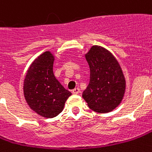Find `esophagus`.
I'll return each mask as SVG.
<instances>
[{"mask_svg":"<svg viewBox=\"0 0 152 152\" xmlns=\"http://www.w3.org/2000/svg\"><path fill=\"white\" fill-rule=\"evenodd\" d=\"M72 93L74 94H78L80 93V88H74L73 90H72Z\"/></svg>","mask_w":152,"mask_h":152,"instance_id":"1","label":"esophagus"}]
</instances>
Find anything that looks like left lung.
Returning <instances> with one entry per match:
<instances>
[{"label":"left lung","mask_w":152,"mask_h":152,"mask_svg":"<svg viewBox=\"0 0 152 152\" xmlns=\"http://www.w3.org/2000/svg\"><path fill=\"white\" fill-rule=\"evenodd\" d=\"M90 80L83 97L93 111L105 113L120 104L126 91V79L117 59L109 50L93 45L85 54Z\"/></svg>","instance_id":"8db88e82"}]
</instances>
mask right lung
<instances>
[{"label":"right lung","instance_id":"add662e5","mask_svg":"<svg viewBox=\"0 0 152 152\" xmlns=\"http://www.w3.org/2000/svg\"><path fill=\"white\" fill-rule=\"evenodd\" d=\"M53 63L52 53L45 51L31 63L24 80V96L28 106L45 118L58 116L71 95L56 79Z\"/></svg>","mask_w":152,"mask_h":152}]
</instances>
